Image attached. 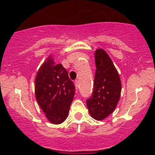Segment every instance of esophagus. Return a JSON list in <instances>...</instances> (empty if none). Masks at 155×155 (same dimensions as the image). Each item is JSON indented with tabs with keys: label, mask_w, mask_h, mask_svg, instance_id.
I'll list each match as a JSON object with an SVG mask.
<instances>
[{
	"label": "esophagus",
	"mask_w": 155,
	"mask_h": 155,
	"mask_svg": "<svg viewBox=\"0 0 155 155\" xmlns=\"http://www.w3.org/2000/svg\"><path fill=\"white\" fill-rule=\"evenodd\" d=\"M74 84H75V86H76V91H78V88H79V80H76V81H75Z\"/></svg>",
	"instance_id": "esophagus-1"
}]
</instances>
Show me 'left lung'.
Segmentation results:
<instances>
[{
    "label": "left lung",
    "instance_id": "left-lung-1",
    "mask_svg": "<svg viewBox=\"0 0 155 155\" xmlns=\"http://www.w3.org/2000/svg\"><path fill=\"white\" fill-rule=\"evenodd\" d=\"M95 64L93 94L86 104L92 118L101 121L115 110L120 99L121 84L116 68L104 49L95 51Z\"/></svg>",
    "mask_w": 155,
    "mask_h": 155
}]
</instances>
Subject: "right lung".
I'll return each instance as SVG.
<instances>
[{
  "mask_svg": "<svg viewBox=\"0 0 155 155\" xmlns=\"http://www.w3.org/2000/svg\"><path fill=\"white\" fill-rule=\"evenodd\" d=\"M74 94L75 85L68 71L48 57L36 76L35 96L50 122L59 124L66 120Z\"/></svg>",
  "mask_w": 155,
  "mask_h": 155,
  "instance_id": "obj_1",
  "label": "right lung"
}]
</instances>
